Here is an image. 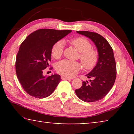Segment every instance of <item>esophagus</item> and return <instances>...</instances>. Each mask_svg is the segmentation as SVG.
I'll use <instances>...</instances> for the list:
<instances>
[{
    "mask_svg": "<svg viewBox=\"0 0 134 134\" xmlns=\"http://www.w3.org/2000/svg\"><path fill=\"white\" fill-rule=\"evenodd\" d=\"M62 80H70L69 77H65V76H62Z\"/></svg>",
    "mask_w": 134,
    "mask_h": 134,
    "instance_id": "1",
    "label": "esophagus"
}]
</instances>
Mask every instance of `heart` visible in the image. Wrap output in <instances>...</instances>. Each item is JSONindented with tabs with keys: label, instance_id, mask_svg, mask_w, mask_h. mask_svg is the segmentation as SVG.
Wrapping results in <instances>:
<instances>
[{
	"label": "heart",
	"instance_id": "heart-1",
	"mask_svg": "<svg viewBox=\"0 0 134 134\" xmlns=\"http://www.w3.org/2000/svg\"><path fill=\"white\" fill-rule=\"evenodd\" d=\"M70 43L80 53L79 57L85 69H92L98 60V53L96 50L92 49V44L89 41L85 38L78 37L71 40ZM63 47L64 44L61 41L54 44L51 49V53L54 58H59L62 55ZM55 69L61 75L71 77L80 71L81 64L79 62L64 60L58 62Z\"/></svg>",
	"mask_w": 134,
	"mask_h": 134
}]
</instances>
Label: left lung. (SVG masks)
<instances>
[{"label":"left lung","mask_w":134,"mask_h":134,"mask_svg":"<svg viewBox=\"0 0 134 134\" xmlns=\"http://www.w3.org/2000/svg\"><path fill=\"white\" fill-rule=\"evenodd\" d=\"M76 32L89 38L96 46L98 60L95 67L86 74L90 80L83 81L82 86L75 90L79 99L86 102H94L103 99L114 85L116 68L112 47L105 38L98 34L89 31Z\"/></svg>","instance_id":"1"}]
</instances>
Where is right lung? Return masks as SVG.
Instances as JSON below:
<instances>
[{"label":"right lung","instance_id":"obj_1","mask_svg":"<svg viewBox=\"0 0 134 134\" xmlns=\"http://www.w3.org/2000/svg\"><path fill=\"white\" fill-rule=\"evenodd\" d=\"M71 30L38 29L31 33L22 43L16 59V72L27 93L37 98H45L53 93L61 77L57 74L43 75L49 66L54 44Z\"/></svg>","mask_w":134,"mask_h":134}]
</instances>
